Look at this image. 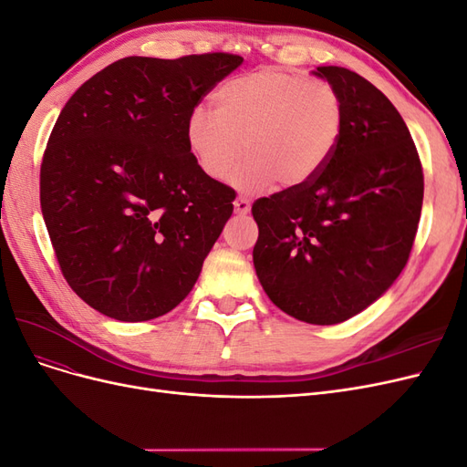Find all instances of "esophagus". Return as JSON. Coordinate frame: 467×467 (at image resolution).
<instances>
[{
	"mask_svg": "<svg viewBox=\"0 0 467 467\" xmlns=\"http://www.w3.org/2000/svg\"><path fill=\"white\" fill-rule=\"evenodd\" d=\"M234 210H235V214L244 216V214H247V212L251 210V202L247 199H244V196H239V199L234 201Z\"/></svg>",
	"mask_w": 467,
	"mask_h": 467,
	"instance_id": "34e87169",
	"label": "esophagus"
}]
</instances>
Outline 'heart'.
<instances>
[{
	"label": "heart",
	"mask_w": 467,
	"mask_h": 467,
	"mask_svg": "<svg viewBox=\"0 0 467 467\" xmlns=\"http://www.w3.org/2000/svg\"><path fill=\"white\" fill-rule=\"evenodd\" d=\"M214 112L194 109L187 120V144L201 171L257 191L278 181L302 187L314 181L341 142L345 109L329 81L263 67L232 78L212 95Z\"/></svg>",
	"instance_id": "heart-1"
}]
</instances>
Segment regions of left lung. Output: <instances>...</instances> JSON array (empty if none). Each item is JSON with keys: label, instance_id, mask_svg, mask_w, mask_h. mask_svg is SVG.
I'll use <instances>...</instances> for the list:
<instances>
[{"label": "left lung", "instance_id": "left-lung-1", "mask_svg": "<svg viewBox=\"0 0 467 467\" xmlns=\"http://www.w3.org/2000/svg\"><path fill=\"white\" fill-rule=\"evenodd\" d=\"M314 74L341 95V142L314 181L253 202V263L282 312L333 325L374 304L403 271L425 179L411 134L384 93L347 67Z\"/></svg>", "mask_w": 467, "mask_h": 467}]
</instances>
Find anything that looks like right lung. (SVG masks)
I'll return each instance as SVG.
<instances>
[{
	"label": "right lung",
	"mask_w": 467,
	"mask_h": 467,
	"mask_svg": "<svg viewBox=\"0 0 467 467\" xmlns=\"http://www.w3.org/2000/svg\"><path fill=\"white\" fill-rule=\"evenodd\" d=\"M244 58L129 56L69 97L40 163V208L60 271L119 321H148L187 298L234 212L208 179L187 120Z\"/></svg>",
	"instance_id": "right-lung-1"
}]
</instances>
